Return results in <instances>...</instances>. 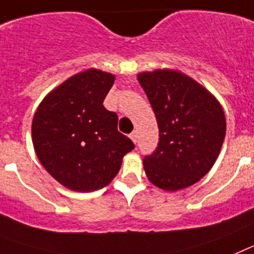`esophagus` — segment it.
<instances>
[{
  "mask_svg": "<svg viewBox=\"0 0 254 254\" xmlns=\"http://www.w3.org/2000/svg\"><path fill=\"white\" fill-rule=\"evenodd\" d=\"M130 139L133 140L134 143H136V139H138V134H136V131H133V133L130 134Z\"/></svg>",
  "mask_w": 254,
  "mask_h": 254,
  "instance_id": "1",
  "label": "esophagus"
}]
</instances>
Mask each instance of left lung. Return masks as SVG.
I'll list each match as a JSON object with an SVG mask.
<instances>
[{
  "label": "left lung",
  "instance_id": "1",
  "mask_svg": "<svg viewBox=\"0 0 254 254\" xmlns=\"http://www.w3.org/2000/svg\"><path fill=\"white\" fill-rule=\"evenodd\" d=\"M160 129L156 151L143 160L157 188L175 191L199 182L219 157L226 133L221 103L187 74L157 69L138 74Z\"/></svg>",
  "mask_w": 254,
  "mask_h": 254
}]
</instances>
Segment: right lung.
Masks as SVG:
<instances>
[{
  "label": "right lung",
  "mask_w": 254,
  "mask_h": 254,
  "mask_svg": "<svg viewBox=\"0 0 254 254\" xmlns=\"http://www.w3.org/2000/svg\"><path fill=\"white\" fill-rule=\"evenodd\" d=\"M115 75L87 69L66 79L39 103L32 139L42 166L70 190L109 185L133 142L119 133L118 115L102 105Z\"/></svg>",
  "instance_id": "add662e5"
}]
</instances>
